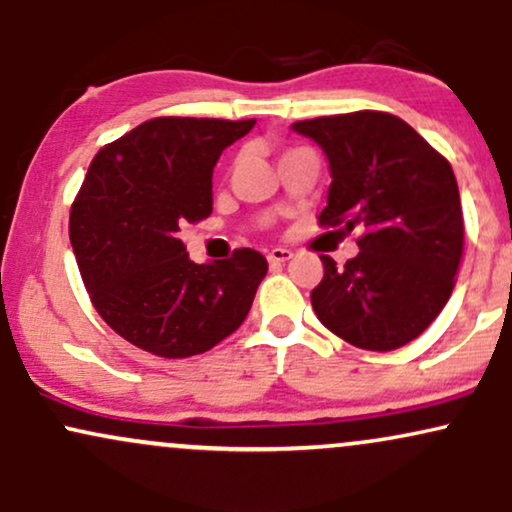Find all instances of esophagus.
I'll return each mask as SVG.
<instances>
[{"label":"esophagus","mask_w":512,"mask_h":512,"mask_svg":"<svg viewBox=\"0 0 512 512\" xmlns=\"http://www.w3.org/2000/svg\"><path fill=\"white\" fill-rule=\"evenodd\" d=\"M291 257H293L291 250H286V248H274V250H269L267 260L272 262V264H284V262H289Z\"/></svg>","instance_id":"esophagus-1"}]
</instances>
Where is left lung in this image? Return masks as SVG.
I'll use <instances>...</instances> for the list:
<instances>
[{"label":"left lung","instance_id":"8db88e82","mask_svg":"<svg viewBox=\"0 0 512 512\" xmlns=\"http://www.w3.org/2000/svg\"><path fill=\"white\" fill-rule=\"evenodd\" d=\"M330 163L322 226L363 228L358 255L310 293L317 320L368 351L409 344L448 303L462 257V207L455 173L431 144L390 113L315 117L291 125Z\"/></svg>","mask_w":512,"mask_h":512}]
</instances>
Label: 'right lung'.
<instances>
[{"mask_svg":"<svg viewBox=\"0 0 512 512\" xmlns=\"http://www.w3.org/2000/svg\"><path fill=\"white\" fill-rule=\"evenodd\" d=\"M255 120L156 117L93 158L72 204L69 240L98 315L163 358L204 354L243 325L267 260L243 248L197 264L178 238L211 214V175Z\"/></svg>","mask_w":512,"mask_h":512,"instance_id":"right-lung-1","label":"right lung"}]
</instances>
